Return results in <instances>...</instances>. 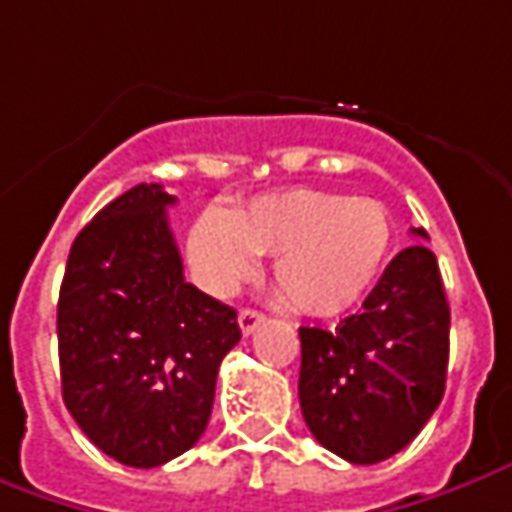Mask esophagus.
Segmentation results:
<instances>
[{
    "label": "esophagus",
    "mask_w": 512,
    "mask_h": 512,
    "mask_svg": "<svg viewBox=\"0 0 512 512\" xmlns=\"http://www.w3.org/2000/svg\"><path fill=\"white\" fill-rule=\"evenodd\" d=\"M266 316L260 314V311H252V308H243L241 314H238V325H241L243 336H249V333H255V328L263 322Z\"/></svg>",
    "instance_id": "1"
}]
</instances>
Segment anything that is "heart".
<instances>
[{"instance_id": "1", "label": "heart", "mask_w": 512, "mask_h": 512, "mask_svg": "<svg viewBox=\"0 0 512 512\" xmlns=\"http://www.w3.org/2000/svg\"><path fill=\"white\" fill-rule=\"evenodd\" d=\"M389 243L381 201L314 187L266 193L232 212L210 207L187 229V257L210 291L227 294L255 274L257 255H274V283L308 316L353 308L375 283Z\"/></svg>"}]
</instances>
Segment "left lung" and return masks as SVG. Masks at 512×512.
Segmentation results:
<instances>
[{
	"label": "left lung",
	"mask_w": 512,
	"mask_h": 512,
	"mask_svg": "<svg viewBox=\"0 0 512 512\" xmlns=\"http://www.w3.org/2000/svg\"><path fill=\"white\" fill-rule=\"evenodd\" d=\"M426 238V229H412ZM446 288L437 257L415 243L333 330L300 328V406L322 446L353 465L389 460L443 401L448 373Z\"/></svg>",
	"instance_id": "left-lung-1"
}]
</instances>
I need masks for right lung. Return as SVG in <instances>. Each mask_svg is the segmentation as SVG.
Instances as JSON below:
<instances>
[{
	"mask_svg": "<svg viewBox=\"0 0 512 512\" xmlns=\"http://www.w3.org/2000/svg\"><path fill=\"white\" fill-rule=\"evenodd\" d=\"M176 198L137 184L78 232L58 297L61 392L111 460L156 468L198 443L238 314L184 280Z\"/></svg>",
	"mask_w": 512,
	"mask_h": 512,
	"instance_id": "obj_1",
	"label": "right lung"
}]
</instances>
